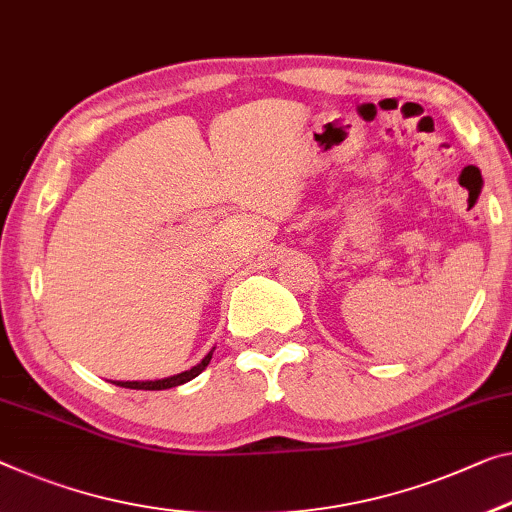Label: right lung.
I'll return each instance as SVG.
<instances>
[{"label": "right lung", "mask_w": 512, "mask_h": 512, "mask_svg": "<svg viewBox=\"0 0 512 512\" xmlns=\"http://www.w3.org/2000/svg\"><path fill=\"white\" fill-rule=\"evenodd\" d=\"M212 359V350L208 352L206 357L201 359V364L192 366L190 371H183L178 375H171V377H164V380H146V382H114L116 387H125V389H144V391H162V389H171V387H178V384H185L194 380L196 375L201 371H206V366L210 364Z\"/></svg>", "instance_id": "obj_1"}]
</instances>
